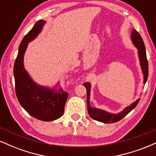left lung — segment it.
I'll return each instance as SVG.
<instances>
[{"label":"left lung","mask_w":156,"mask_h":156,"mask_svg":"<svg viewBox=\"0 0 156 156\" xmlns=\"http://www.w3.org/2000/svg\"><path fill=\"white\" fill-rule=\"evenodd\" d=\"M131 39L134 45L137 48L138 53H139V61H140V64L141 67L142 72L144 73V83L147 82L148 78V62L147 58L146 50L144 43L143 42V39L141 38V35L139 34V32L136 30L133 29L131 33ZM83 86L87 89V108H88V113L92 119H95L97 121L101 122L104 123H114L117 122L125 117L128 113L131 112L133 109L139 103L140 98L137 99L134 103H132L130 106L126 107L122 112L119 113L117 114H114L108 113L105 111L101 110L96 108H92L89 103V95H90V89H91V83L89 82H86L83 83Z\"/></svg>","instance_id":"obj_1"}]
</instances>
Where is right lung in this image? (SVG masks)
Instances as JSON below:
<instances>
[{"mask_svg":"<svg viewBox=\"0 0 156 156\" xmlns=\"http://www.w3.org/2000/svg\"><path fill=\"white\" fill-rule=\"evenodd\" d=\"M44 23V20L37 21L23 39L14 65V77L16 95L23 108L36 119L49 122L63 115L68 93L62 89L55 92V89L39 86L32 80L23 66L28 43L40 33Z\"/></svg>","mask_w":156,"mask_h":156,"instance_id":"1","label":"right lung"}]
</instances>
